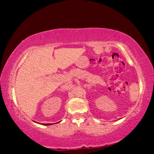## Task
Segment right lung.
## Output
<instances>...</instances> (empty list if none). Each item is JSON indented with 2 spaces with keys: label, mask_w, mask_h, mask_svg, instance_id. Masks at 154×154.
<instances>
[{
  "label": "right lung",
  "mask_w": 154,
  "mask_h": 154,
  "mask_svg": "<svg viewBox=\"0 0 154 154\" xmlns=\"http://www.w3.org/2000/svg\"><path fill=\"white\" fill-rule=\"evenodd\" d=\"M43 125H45V126H48V125H51L50 124H44Z\"/></svg>",
  "instance_id": "obj_1"
}]
</instances>
